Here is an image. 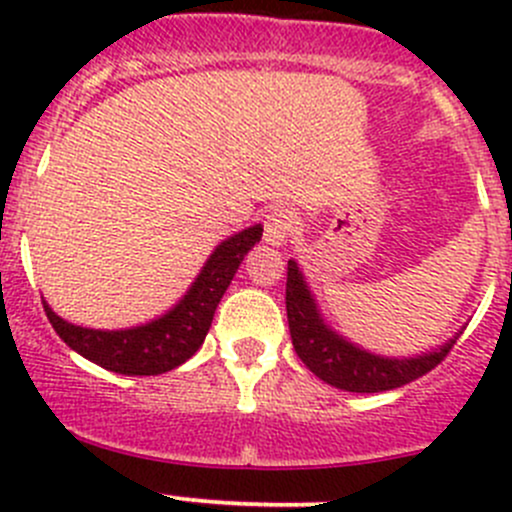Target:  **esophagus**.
<instances>
[{
  "label": "esophagus",
  "mask_w": 512,
  "mask_h": 512,
  "mask_svg": "<svg viewBox=\"0 0 512 512\" xmlns=\"http://www.w3.org/2000/svg\"><path fill=\"white\" fill-rule=\"evenodd\" d=\"M292 225H294V215L292 210L287 208H275L267 213L265 218V242L267 245H285L289 232H292Z\"/></svg>",
  "instance_id": "1"
}]
</instances>
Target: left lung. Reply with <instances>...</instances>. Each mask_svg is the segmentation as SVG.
Here are the masks:
<instances>
[{
  "label": "left lung",
  "instance_id": "left-lung-1",
  "mask_svg": "<svg viewBox=\"0 0 512 512\" xmlns=\"http://www.w3.org/2000/svg\"><path fill=\"white\" fill-rule=\"evenodd\" d=\"M285 299L294 352L304 361V366L327 384L344 391H354V394H379V391L399 389L418 376L428 374L433 366L446 359V354L451 352L458 339L456 334L443 347L428 354L406 356V359L366 352L324 322L317 299L309 292L307 280H304L302 270L294 260L287 262Z\"/></svg>",
  "mask_w": 512,
  "mask_h": 512
}]
</instances>
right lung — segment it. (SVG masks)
Returning a JSON list of instances; mask_svg holds the SVG:
<instances>
[{
	"instance_id": "obj_1",
	"label": "right lung",
	"mask_w": 512,
	"mask_h": 512,
	"mask_svg": "<svg viewBox=\"0 0 512 512\" xmlns=\"http://www.w3.org/2000/svg\"><path fill=\"white\" fill-rule=\"evenodd\" d=\"M262 225L227 237L213 250L180 302L163 317L131 329H89L61 319L49 304L44 312L61 339L84 359L126 376H156L175 369L205 342L215 309L247 252L260 242Z\"/></svg>"
}]
</instances>
